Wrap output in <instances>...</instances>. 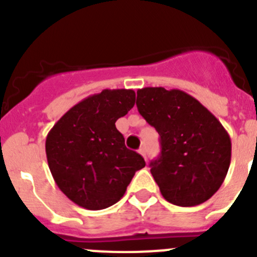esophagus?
I'll return each instance as SVG.
<instances>
[{
    "mask_svg": "<svg viewBox=\"0 0 257 257\" xmlns=\"http://www.w3.org/2000/svg\"><path fill=\"white\" fill-rule=\"evenodd\" d=\"M138 152H139V154L142 155V157H144L145 159H147V157H145V149H144V148H141V149H139Z\"/></svg>",
    "mask_w": 257,
    "mask_h": 257,
    "instance_id": "34e87169",
    "label": "esophagus"
}]
</instances>
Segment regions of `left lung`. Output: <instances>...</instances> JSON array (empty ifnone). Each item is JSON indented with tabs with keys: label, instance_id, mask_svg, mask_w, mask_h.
Masks as SVG:
<instances>
[{
	"label": "left lung",
	"instance_id": "8db88e82",
	"mask_svg": "<svg viewBox=\"0 0 257 257\" xmlns=\"http://www.w3.org/2000/svg\"><path fill=\"white\" fill-rule=\"evenodd\" d=\"M137 94L139 113L160 136L162 152L150 173L163 198L178 206L205 203L224 183L231 162L226 129L180 89L145 87Z\"/></svg>",
	"mask_w": 257,
	"mask_h": 257
}]
</instances>
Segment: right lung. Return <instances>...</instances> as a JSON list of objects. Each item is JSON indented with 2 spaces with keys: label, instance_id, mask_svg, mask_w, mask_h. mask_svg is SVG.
<instances>
[{
  "label": "right lung",
  "instance_id": "obj_1",
  "mask_svg": "<svg viewBox=\"0 0 257 257\" xmlns=\"http://www.w3.org/2000/svg\"><path fill=\"white\" fill-rule=\"evenodd\" d=\"M136 104L133 89H103L71 108L49 131L46 155L62 193L88 210L118 203L137 170L142 155L128 149L115 121Z\"/></svg>",
  "mask_w": 257,
  "mask_h": 257
}]
</instances>
